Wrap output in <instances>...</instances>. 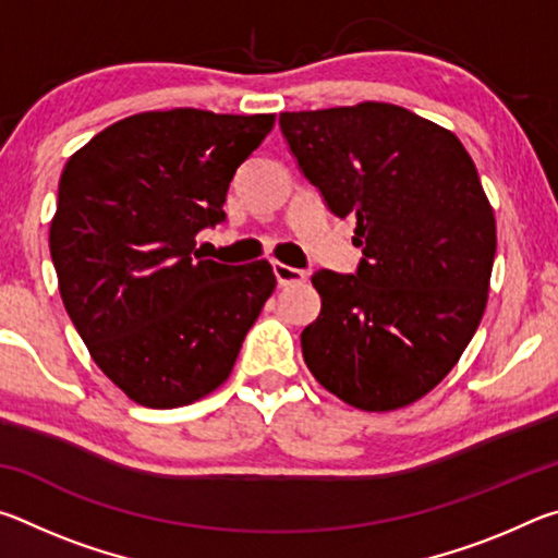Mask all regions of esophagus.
<instances>
[{
	"mask_svg": "<svg viewBox=\"0 0 558 558\" xmlns=\"http://www.w3.org/2000/svg\"><path fill=\"white\" fill-rule=\"evenodd\" d=\"M272 272H276L278 286H280V288L300 286V282H305V280H307V272H305V270L292 268V266H286V263H272Z\"/></svg>",
	"mask_w": 558,
	"mask_h": 558,
	"instance_id": "34e87169",
	"label": "esophagus"
}]
</instances>
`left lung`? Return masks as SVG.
<instances>
[{
    "label": "left lung",
    "instance_id": "1",
    "mask_svg": "<svg viewBox=\"0 0 558 558\" xmlns=\"http://www.w3.org/2000/svg\"><path fill=\"white\" fill-rule=\"evenodd\" d=\"M302 174L354 216V276L317 270L302 329L315 379L362 411L403 409L446 379L487 305L497 226L468 149L391 102L280 112Z\"/></svg>",
    "mask_w": 558,
    "mask_h": 558
}]
</instances>
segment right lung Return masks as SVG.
I'll list each match as a JSON object with an SVG mask.
<instances>
[{"label": "right lung", "mask_w": 558, "mask_h": 558, "mask_svg": "<svg viewBox=\"0 0 558 558\" xmlns=\"http://www.w3.org/2000/svg\"><path fill=\"white\" fill-rule=\"evenodd\" d=\"M276 116L153 110L118 120L65 162L49 248L61 300L100 372L149 409L229 379L276 290L268 260H204L241 162Z\"/></svg>", "instance_id": "obj_1"}]
</instances>
